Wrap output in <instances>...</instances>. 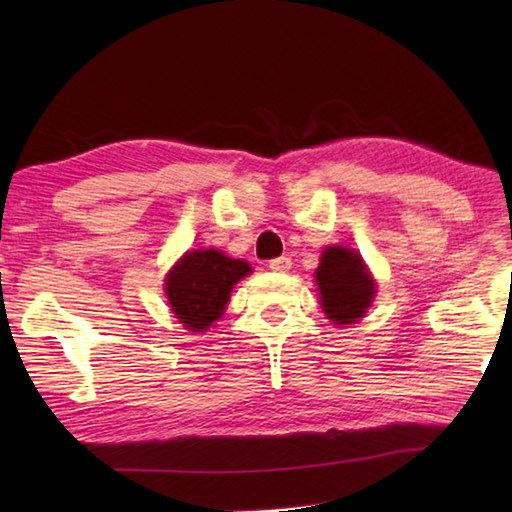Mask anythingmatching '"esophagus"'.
<instances>
[{
    "instance_id": "1",
    "label": "esophagus",
    "mask_w": 512,
    "mask_h": 512,
    "mask_svg": "<svg viewBox=\"0 0 512 512\" xmlns=\"http://www.w3.org/2000/svg\"><path fill=\"white\" fill-rule=\"evenodd\" d=\"M290 266H292L290 257H277V259H270V264H268V268L273 270V273H288Z\"/></svg>"
}]
</instances>
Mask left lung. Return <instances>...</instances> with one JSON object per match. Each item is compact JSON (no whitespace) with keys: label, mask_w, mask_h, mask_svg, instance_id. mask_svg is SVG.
<instances>
[{"label":"left lung","mask_w":512,"mask_h":512,"mask_svg":"<svg viewBox=\"0 0 512 512\" xmlns=\"http://www.w3.org/2000/svg\"><path fill=\"white\" fill-rule=\"evenodd\" d=\"M321 308L336 325H350L365 317L376 297L374 277L367 273L361 255L345 246H328L317 268Z\"/></svg>","instance_id":"8db88e82"}]
</instances>
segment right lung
<instances>
[{
  "label": "right lung",
  "instance_id": "right-lung-1",
  "mask_svg": "<svg viewBox=\"0 0 512 512\" xmlns=\"http://www.w3.org/2000/svg\"><path fill=\"white\" fill-rule=\"evenodd\" d=\"M244 259L226 257L215 248L189 250L169 270L165 292L176 319L191 332H204L222 317L231 290L250 275Z\"/></svg>",
  "mask_w": 512,
  "mask_h": 512
}]
</instances>
